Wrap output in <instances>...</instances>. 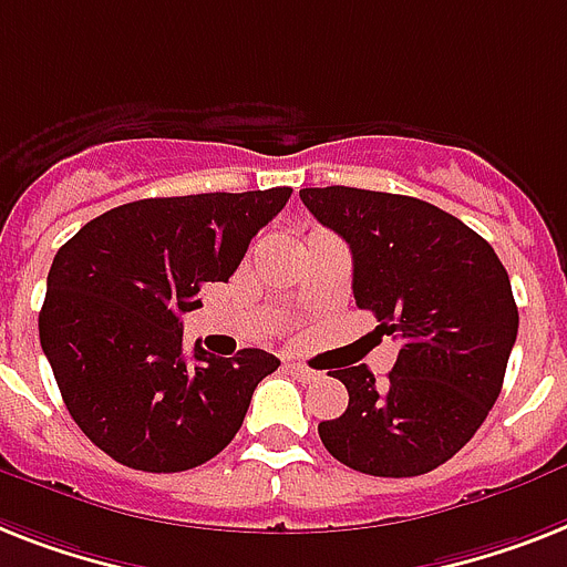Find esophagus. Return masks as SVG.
<instances>
[{"label":"esophagus","mask_w":567,"mask_h":567,"mask_svg":"<svg viewBox=\"0 0 567 567\" xmlns=\"http://www.w3.org/2000/svg\"><path fill=\"white\" fill-rule=\"evenodd\" d=\"M285 370L291 372V375H297V379H302V381L315 379V375H317L315 370H308V367H302V363H285Z\"/></svg>","instance_id":"34e87169"}]
</instances>
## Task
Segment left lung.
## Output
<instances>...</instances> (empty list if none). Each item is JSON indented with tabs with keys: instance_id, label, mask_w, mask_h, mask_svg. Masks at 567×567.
Masks as SVG:
<instances>
[{
	"instance_id": "8db88e82",
	"label": "left lung",
	"mask_w": 567,
	"mask_h": 567,
	"mask_svg": "<svg viewBox=\"0 0 567 567\" xmlns=\"http://www.w3.org/2000/svg\"><path fill=\"white\" fill-rule=\"evenodd\" d=\"M299 197L349 244L358 308L399 340L384 381L363 363L334 370L349 408L317 425L320 440L363 475H425L475 436L498 399L518 334L507 270L475 229L416 197L349 186Z\"/></svg>"
}]
</instances>
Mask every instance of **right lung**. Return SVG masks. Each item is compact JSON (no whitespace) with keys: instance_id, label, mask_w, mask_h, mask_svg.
Segmentation results:
<instances>
[{"instance_id":"add662e5","label":"right lung","mask_w":567,"mask_h":567,"mask_svg":"<svg viewBox=\"0 0 567 567\" xmlns=\"http://www.w3.org/2000/svg\"><path fill=\"white\" fill-rule=\"evenodd\" d=\"M291 188L148 197L104 212L58 250L40 343L78 427L140 472H186L227 449L252 390L279 367L265 349L183 352L179 315L227 282Z\"/></svg>"}]
</instances>
